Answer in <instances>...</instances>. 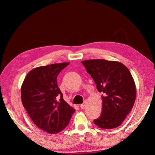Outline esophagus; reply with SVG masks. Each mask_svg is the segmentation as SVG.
<instances>
[{
    "label": "esophagus",
    "mask_w": 155,
    "mask_h": 155,
    "mask_svg": "<svg viewBox=\"0 0 155 155\" xmlns=\"http://www.w3.org/2000/svg\"><path fill=\"white\" fill-rule=\"evenodd\" d=\"M85 103H83V104H81V105H80V107L81 109H83L84 107H85Z\"/></svg>",
    "instance_id": "esophagus-1"
}]
</instances>
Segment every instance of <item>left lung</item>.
<instances>
[{"label": "left lung", "instance_id": "1", "mask_svg": "<svg viewBox=\"0 0 155 155\" xmlns=\"http://www.w3.org/2000/svg\"><path fill=\"white\" fill-rule=\"evenodd\" d=\"M102 93L103 107L94 120L99 128L111 129L122 124L135 103L136 89L129 70L122 63L104 59L81 62Z\"/></svg>", "mask_w": 155, "mask_h": 155}]
</instances>
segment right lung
<instances>
[{"instance_id":"obj_1","label":"right lung","mask_w":155,"mask_h":155,"mask_svg":"<svg viewBox=\"0 0 155 155\" xmlns=\"http://www.w3.org/2000/svg\"><path fill=\"white\" fill-rule=\"evenodd\" d=\"M69 63L36 68L28 73L21 87L23 106L37 127L55 134L64 129L75 112L65 102L57 76Z\"/></svg>"}]
</instances>
